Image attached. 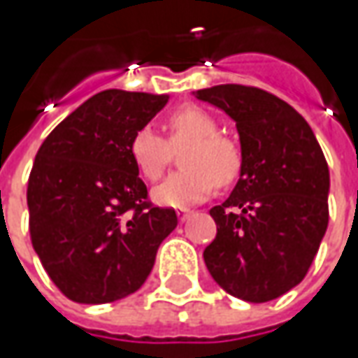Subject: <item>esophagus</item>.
<instances>
[{"mask_svg": "<svg viewBox=\"0 0 358 358\" xmlns=\"http://www.w3.org/2000/svg\"><path fill=\"white\" fill-rule=\"evenodd\" d=\"M191 211H187V209H181V211H177V219H179V221H181V223H185L187 219H189V217H191Z\"/></svg>", "mask_w": 358, "mask_h": 358, "instance_id": "obj_1", "label": "esophagus"}]
</instances>
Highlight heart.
Listing matches in <instances>:
<instances>
[{
    "label": "heart",
    "mask_w": 358,
    "mask_h": 358,
    "mask_svg": "<svg viewBox=\"0 0 358 358\" xmlns=\"http://www.w3.org/2000/svg\"><path fill=\"white\" fill-rule=\"evenodd\" d=\"M167 139L151 127H139L131 135L129 155L147 181H157L171 161V149L187 143L179 153L183 169L171 173L153 191V199L165 207H189L213 195L219 185L239 177L243 153L237 141L219 133L217 119L205 109L189 105L167 119Z\"/></svg>",
    "instance_id": "heart-1"
}]
</instances>
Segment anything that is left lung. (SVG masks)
Wrapping results in <instances>:
<instances>
[{"mask_svg": "<svg viewBox=\"0 0 358 358\" xmlns=\"http://www.w3.org/2000/svg\"><path fill=\"white\" fill-rule=\"evenodd\" d=\"M237 123L241 177L209 213L217 223L203 251L229 295L267 303L305 279L329 225V167L309 123L277 95L247 85L195 91Z\"/></svg>", "mask_w": 358, "mask_h": 358, "instance_id": "obj_1", "label": "left lung"}]
</instances>
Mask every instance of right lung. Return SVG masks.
<instances>
[{
  "instance_id": "right-lung-1",
  "label": "right lung",
  "mask_w": 358,
  "mask_h": 358,
  "mask_svg": "<svg viewBox=\"0 0 358 358\" xmlns=\"http://www.w3.org/2000/svg\"><path fill=\"white\" fill-rule=\"evenodd\" d=\"M167 99L101 91L63 119L35 155L27 181L31 245L49 279L76 303L135 293L177 227L175 209L147 201L129 155L131 135Z\"/></svg>"
}]
</instances>
